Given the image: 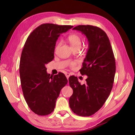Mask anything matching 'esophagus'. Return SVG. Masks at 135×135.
<instances>
[{
  "label": "esophagus",
  "instance_id": "obj_1",
  "mask_svg": "<svg viewBox=\"0 0 135 135\" xmlns=\"http://www.w3.org/2000/svg\"><path fill=\"white\" fill-rule=\"evenodd\" d=\"M65 75H66V76L67 77V79H68V78H69V76H70V74H69V73H66Z\"/></svg>",
  "mask_w": 135,
  "mask_h": 135
}]
</instances>
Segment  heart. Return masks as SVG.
Instances as JSON below:
<instances>
[{
	"label": "heart",
	"instance_id": "1",
	"mask_svg": "<svg viewBox=\"0 0 135 135\" xmlns=\"http://www.w3.org/2000/svg\"><path fill=\"white\" fill-rule=\"evenodd\" d=\"M68 39L70 42V44H71V45L74 49L76 47H80L81 45V40L80 37L79 35H78L76 34H72L71 35H69ZM60 44H61L60 42H59V43L57 44V48L60 46ZM76 63H77L76 61H72L70 63V67H73L76 65Z\"/></svg>",
	"mask_w": 135,
	"mask_h": 135
}]
</instances>
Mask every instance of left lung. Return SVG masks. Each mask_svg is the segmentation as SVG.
<instances>
[{
    "mask_svg": "<svg viewBox=\"0 0 135 135\" xmlns=\"http://www.w3.org/2000/svg\"><path fill=\"white\" fill-rule=\"evenodd\" d=\"M73 30L81 32L88 40V50L80 70L81 74L88 78L83 85L76 76L69 78L73 91L69 107L76 115L89 117L100 109L109 96L115 74V60L107 35L100 28L79 25Z\"/></svg>",
    "mask_w": 135,
    "mask_h": 135,
    "instance_id": "8db88e82",
    "label": "left lung"
}]
</instances>
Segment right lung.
<instances>
[{
  "instance_id": "1",
  "label": "right lung",
  "mask_w": 135,
  "mask_h": 135,
  "mask_svg": "<svg viewBox=\"0 0 135 135\" xmlns=\"http://www.w3.org/2000/svg\"><path fill=\"white\" fill-rule=\"evenodd\" d=\"M73 27L42 24L27 39L20 59V75L25 100L35 114L47 115L52 112L61 90L67 84L65 74L50 75L45 65L54 58L56 42L60 34Z\"/></svg>"
}]
</instances>
